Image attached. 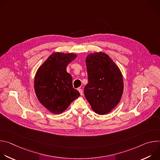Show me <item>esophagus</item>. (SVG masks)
Segmentation results:
<instances>
[{"label":"esophagus","instance_id":"1","mask_svg":"<svg viewBox=\"0 0 160 160\" xmlns=\"http://www.w3.org/2000/svg\"><path fill=\"white\" fill-rule=\"evenodd\" d=\"M78 91H79V92H80V95H81V96H82V95H83V90H82V89H81V88H78Z\"/></svg>","mask_w":160,"mask_h":160}]
</instances>
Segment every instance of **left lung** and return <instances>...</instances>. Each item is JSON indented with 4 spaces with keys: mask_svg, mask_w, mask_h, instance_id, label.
Returning a JSON list of instances; mask_svg holds the SVG:
<instances>
[{
    "mask_svg": "<svg viewBox=\"0 0 160 160\" xmlns=\"http://www.w3.org/2000/svg\"><path fill=\"white\" fill-rule=\"evenodd\" d=\"M88 83L84 95L92 109L99 115L109 112L120 102L123 81L118 67L108 54H90L86 58Z\"/></svg>",
    "mask_w": 160,
    "mask_h": 160,
    "instance_id": "obj_1",
    "label": "left lung"
}]
</instances>
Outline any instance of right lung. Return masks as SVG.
I'll return each instance as SVG.
<instances>
[{"instance_id": "1", "label": "right lung", "mask_w": 160, "mask_h": 160, "mask_svg": "<svg viewBox=\"0 0 160 160\" xmlns=\"http://www.w3.org/2000/svg\"><path fill=\"white\" fill-rule=\"evenodd\" d=\"M77 55L55 52L38 68L35 77V91L40 102L49 111L59 114L80 96L73 87L72 77L66 72L67 65Z\"/></svg>"}]
</instances>
